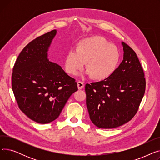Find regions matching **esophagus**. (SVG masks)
<instances>
[{
  "label": "esophagus",
  "instance_id": "34e87169",
  "mask_svg": "<svg viewBox=\"0 0 160 160\" xmlns=\"http://www.w3.org/2000/svg\"><path fill=\"white\" fill-rule=\"evenodd\" d=\"M77 86H78V89H82L83 87H84V83H83V82H81V81H78L77 82Z\"/></svg>",
  "mask_w": 160,
  "mask_h": 160
}]
</instances>
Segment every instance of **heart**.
Wrapping results in <instances>:
<instances>
[{
	"label": "heart",
	"mask_w": 160,
	"mask_h": 160,
	"mask_svg": "<svg viewBox=\"0 0 160 160\" xmlns=\"http://www.w3.org/2000/svg\"><path fill=\"white\" fill-rule=\"evenodd\" d=\"M120 59L118 48L104 38L93 36L80 41L74 51L71 50L65 60V71L77 74L86 63L87 72L91 78H107L116 69Z\"/></svg>",
	"instance_id": "obj_1"
}]
</instances>
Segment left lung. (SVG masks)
<instances>
[{
	"mask_svg": "<svg viewBox=\"0 0 160 160\" xmlns=\"http://www.w3.org/2000/svg\"><path fill=\"white\" fill-rule=\"evenodd\" d=\"M123 60L108 78L86 83L90 119L100 128L119 127L137 113L146 88L143 69L135 51L122 42Z\"/></svg>",
	"mask_w": 160,
	"mask_h": 160,
	"instance_id": "left-lung-1",
	"label": "left lung"
}]
</instances>
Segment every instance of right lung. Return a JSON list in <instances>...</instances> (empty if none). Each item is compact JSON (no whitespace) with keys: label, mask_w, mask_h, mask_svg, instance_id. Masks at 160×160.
I'll use <instances>...</instances> for the list:
<instances>
[{"label":"right lung","mask_w":160,"mask_h":160,"mask_svg":"<svg viewBox=\"0 0 160 160\" xmlns=\"http://www.w3.org/2000/svg\"><path fill=\"white\" fill-rule=\"evenodd\" d=\"M56 33L53 30L30 41L17 58L12 74V88L19 109L40 124L56 119L78 90L75 79L47 58Z\"/></svg>","instance_id":"1"}]
</instances>
